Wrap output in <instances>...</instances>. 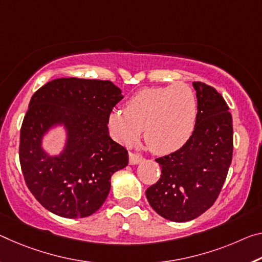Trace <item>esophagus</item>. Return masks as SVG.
Masks as SVG:
<instances>
[{
	"instance_id": "obj_1",
	"label": "esophagus",
	"mask_w": 262,
	"mask_h": 262,
	"mask_svg": "<svg viewBox=\"0 0 262 262\" xmlns=\"http://www.w3.org/2000/svg\"><path fill=\"white\" fill-rule=\"evenodd\" d=\"M141 161H142V157H141L140 155H138V154L129 152V164H132V165L139 164Z\"/></svg>"
}]
</instances>
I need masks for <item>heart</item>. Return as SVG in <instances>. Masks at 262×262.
<instances>
[{"instance_id":"heart-1","label":"heart","mask_w":262,"mask_h":262,"mask_svg":"<svg viewBox=\"0 0 262 262\" xmlns=\"http://www.w3.org/2000/svg\"><path fill=\"white\" fill-rule=\"evenodd\" d=\"M197 99L183 82L147 87L126 102L123 111H114L108 126L116 141L132 146L143 129L150 150L165 155L178 150L192 136L197 122Z\"/></svg>"}]
</instances>
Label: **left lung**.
<instances>
[{
  "mask_svg": "<svg viewBox=\"0 0 262 262\" xmlns=\"http://www.w3.org/2000/svg\"><path fill=\"white\" fill-rule=\"evenodd\" d=\"M197 122L191 139L175 152L156 159L160 180L146 196L168 221H192L213 205L221 193L233 152V126L228 106L212 86L193 81Z\"/></svg>",
  "mask_w": 262,
  "mask_h": 262,
  "instance_id": "obj_1",
  "label": "left lung"
}]
</instances>
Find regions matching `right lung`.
<instances>
[{
	"mask_svg": "<svg viewBox=\"0 0 262 262\" xmlns=\"http://www.w3.org/2000/svg\"><path fill=\"white\" fill-rule=\"evenodd\" d=\"M123 95L110 80L59 78L32 95L19 136L26 184L45 209L64 218H85L100 209L111 177L128 164V151L111 139L108 118ZM64 125L66 147L50 157L41 147L49 129Z\"/></svg>",
	"mask_w": 262,
	"mask_h": 262,
	"instance_id": "right-lung-1",
	"label": "right lung"
}]
</instances>
